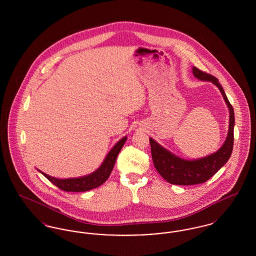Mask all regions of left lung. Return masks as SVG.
I'll return each mask as SVG.
<instances>
[{
	"label": "left lung",
	"mask_w": 256,
	"mask_h": 256,
	"mask_svg": "<svg viewBox=\"0 0 256 256\" xmlns=\"http://www.w3.org/2000/svg\"><path fill=\"white\" fill-rule=\"evenodd\" d=\"M193 74L196 78L211 82L219 88L230 110L228 134L222 146L216 152L195 160L180 158L165 148L160 146L152 138H150L152 158L156 169L165 180L176 185H195L206 182L228 162L233 150V132L235 122L234 110L222 87L219 84V80L210 74L200 71L196 67H193Z\"/></svg>",
	"instance_id": "obj_1"
}]
</instances>
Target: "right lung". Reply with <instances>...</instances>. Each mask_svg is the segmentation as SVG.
<instances>
[{
  "mask_svg": "<svg viewBox=\"0 0 256 256\" xmlns=\"http://www.w3.org/2000/svg\"><path fill=\"white\" fill-rule=\"evenodd\" d=\"M126 140V137H122V139L116 143V145L110 150L106 158L104 160L102 164L100 166V168L94 172L76 178H66L60 180L56 178H52L47 174H44L43 172L39 170L45 178H47L50 182L56 187H58L61 190L66 192H86L91 189L97 188L100 186L102 183L106 182V180L110 178V174L113 170L114 164L116 158L122 150V146Z\"/></svg>",
  "mask_w": 256,
  "mask_h": 256,
  "instance_id": "right-lung-1",
  "label": "right lung"
}]
</instances>
